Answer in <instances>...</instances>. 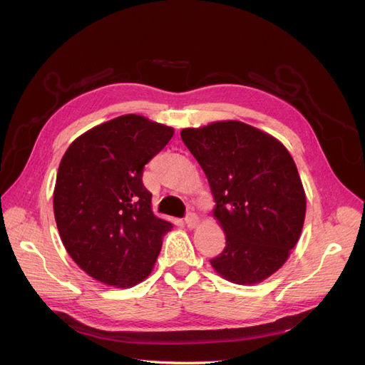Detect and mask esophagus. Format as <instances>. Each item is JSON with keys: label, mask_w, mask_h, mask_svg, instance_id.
Masks as SVG:
<instances>
[{"label": "esophagus", "mask_w": 365, "mask_h": 365, "mask_svg": "<svg viewBox=\"0 0 365 365\" xmlns=\"http://www.w3.org/2000/svg\"><path fill=\"white\" fill-rule=\"evenodd\" d=\"M184 220L189 228H195L197 224H200V217H197L195 213H189L184 217Z\"/></svg>", "instance_id": "1"}]
</instances>
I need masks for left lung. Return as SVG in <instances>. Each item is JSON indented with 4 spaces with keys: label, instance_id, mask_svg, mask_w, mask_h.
Instances as JSON below:
<instances>
[{
    "label": "left lung",
    "instance_id": "obj_1",
    "mask_svg": "<svg viewBox=\"0 0 365 365\" xmlns=\"http://www.w3.org/2000/svg\"><path fill=\"white\" fill-rule=\"evenodd\" d=\"M215 197L225 231L224 251L210 260L237 284L269 277L300 237L306 195L297 165L279 140L242 121H216L181 130Z\"/></svg>",
    "mask_w": 365,
    "mask_h": 365
}]
</instances>
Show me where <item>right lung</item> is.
<instances>
[{
    "label": "right lung",
    "instance_id": "1",
    "mask_svg": "<svg viewBox=\"0 0 365 365\" xmlns=\"http://www.w3.org/2000/svg\"><path fill=\"white\" fill-rule=\"evenodd\" d=\"M173 129L128 114L76 138L59 164L54 219L71 259L93 279L117 288L145 280L172 228L152 212L145 165Z\"/></svg>",
    "mask_w": 365,
    "mask_h": 365
}]
</instances>
